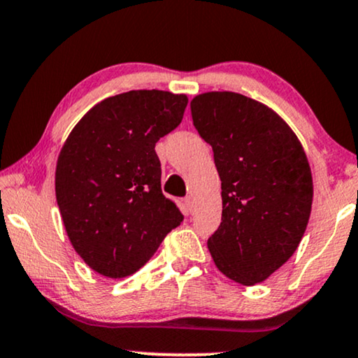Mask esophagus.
<instances>
[{"mask_svg": "<svg viewBox=\"0 0 358 358\" xmlns=\"http://www.w3.org/2000/svg\"><path fill=\"white\" fill-rule=\"evenodd\" d=\"M185 206H186V209L189 210V213H193V210H194V199L191 198V196H186Z\"/></svg>", "mask_w": 358, "mask_h": 358, "instance_id": "obj_1", "label": "esophagus"}]
</instances>
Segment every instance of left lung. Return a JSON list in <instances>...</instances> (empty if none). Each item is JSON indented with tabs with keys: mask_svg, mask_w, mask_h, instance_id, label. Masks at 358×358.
<instances>
[{
	"mask_svg": "<svg viewBox=\"0 0 358 358\" xmlns=\"http://www.w3.org/2000/svg\"><path fill=\"white\" fill-rule=\"evenodd\" d=\"M189 107L222 181V222L209 251L220 273L255 285L290 259L305 234L313 201L305 150L278 113L241 94H201Z\"/></svg>",
	"mask_w": 358,
	"mask_h": 358,
	"instance_id": "1",
	"label": "left lung"
}]
</instances>
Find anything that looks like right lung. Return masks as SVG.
I'll return each instance as SVG.
<instances>
[{
    "mask_svg": "<svg viewBox=\"0 0 358 358\" xmlns=\"http://www.w3.org/2000/svg\"><path fill=\"white\" fill-rule=\"evenodd\" d=\"M186 105L181 94L129 90L95 105L68 136L57 201L74 250L95 273L134 274L183 222L162 193L155 143L178 127Z\"/></svg>",
    "mask_w": 358,
    "mask_h": 358,
    "instance_id": "obj_1",
    "label": "right lung"
}]
</instances>
